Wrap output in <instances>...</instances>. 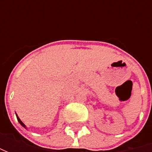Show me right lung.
<instances>
[{
  "instance_id": "1",
  "label": "right lung",
  "mask_w": 152,
  "mask_h": 152,
  "mask_svg": "<svg viewBox=\"0 0 152 152\" xmlns=\"http://www.w3.org/2000/svg\"><path fill=\"white\" fill-rule=\"evenodd\" d=\"M16 116H17V118H18V123H19V124H20L21 125L23 126V128H25V129H27L26 125H25V124H23V122H22V121H21L20 118H18V115H17V114H16Z\"/></svg>"
}]
</instances>
